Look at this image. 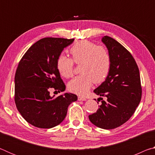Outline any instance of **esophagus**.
<instances>
[{
  "label": "esophagus",
  "instance_id": "obj_1",
  "mask_svg": "<svg viewBox=\"0 0 155 155\" xmlns=\"http://www.w3.org/2000/svg\"><path fill=\"white\" fill-rule=\"evenodd\" d=\"M78 100L79 101H85L86 100V98H85V97H83V96H78Z\"/></svg>",
  "mask_w": 155,
  "mask_h": 155
}]
</instances>
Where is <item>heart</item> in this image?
I'll return each mask as SVG.
<instances>
[{"instance_id": "b5f03b06", "label": "heart", "mask_w": 155, "mask_h": 155, "mask_svg": "<svg viewBox=\"0 0 155 155\" xmlns=\"http://www.w3.org/2000/svg\"><path fill=\"white\" fill-rule=\"evenodd\" d=\"M72 60L60 55L57 61V68L60 74L65 78L72 77L74 61L81 64L82 74L74 77L68 83V89L78 95H85L93 82L101 83L108 75L111 66V58L106 48L88 40L77 41L70 49Z\"/></svg>"}]
</instances>
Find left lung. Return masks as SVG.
<instances>
[{"label": "left lung", "instance_id": "8db88e82", "mask_svg": "<svg viewBox=\"0 0 155 155\" xmlns=\"http://www.w3.org/2000/svg\"><path fill=\"white\" fill-rule=\"evenodd\" d=\"M102 41L108 49L111 66L105 81L94 92L106 100L102 101L89 119L99 128L113 129L130 118L140 103L142 91L140 70L132 54L111 37L104 36Z\"/></svg>", "mask_w": 155, "mask_h": 155}]
</instances>
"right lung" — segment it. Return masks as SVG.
<instances>
[{"instance_id":"1","label":"right lung","mask_w":155,"mask_h":155,"mask_svg":"<svg viewBox=\"0 0 155 155\" xmlns=\"http://www.w3.org/2000/svg\"><path fill=\"white\" fill-rule=\"evenodd\" d=\"M74 39L45 38L33 44L19 62L15 74V103L29 124L51 128L65 119L68 107L77 96L65 93L54 98L49 90L64 91L65 85L57 68L63 50Z\"/></svg>"}]
</instances>
